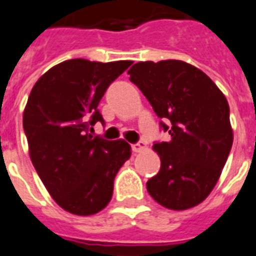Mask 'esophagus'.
<instances>
[{
  "label": "esophagus",
  "instance_id": "obj_1",
  "mask_svg": "<svg viewBox=\"0 0 256 256\" xmlns=\"http://www.w3.org/2000/svg\"><path fill=\"white\" fill-rule=\"evenodd\" d=\"M147 148V144L144 143V142H139V143L132 144V151L134 152H142L144 150Z\"/></svg>",
  "mask_w": 256,
  "mask_h": 256
}]
</instances>
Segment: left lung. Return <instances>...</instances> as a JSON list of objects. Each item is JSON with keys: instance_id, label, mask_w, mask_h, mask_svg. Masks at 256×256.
Segmentation results:
<instances>
[{"instance_id": "left-lung-1", "label": "left lung", "mask_w": 256, "mask_h": 256, "mask_svg": "<svg viewBox=\"0 0 256 256\" xmlns=\"http://www.w3.org/2000/svg\"><path fill=\"white\" fill-rule=\"evenodd\" d=\"M130 80L142 90L172 139L154 144L160 170L147 182L150 196L172 210L206 198L230 155L234 134L226 96L205 72L182 60L139 62Z\"/></svg>"}]
</instances>
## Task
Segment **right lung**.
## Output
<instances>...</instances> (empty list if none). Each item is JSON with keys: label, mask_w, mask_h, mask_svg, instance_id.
<instances>
[{"label": "right lung", "mask_w": 256, "mask_h": 256, "mask_svg": "<svg viewBox=\"0 0 256 256\" xmlns=\"http://www.w3.org/2000/svg\"><path fill=\"white\" fill-rule=\"evenodd\" d=\"M132 63L70 59L50 68L30 90L22 116L30 160L55 202L72 214L102 210L130 156L126 140L90 132L97 121L104 124L97 106L109 84Z\"/></svg>", "instance_id": "1"}]
</instances>
